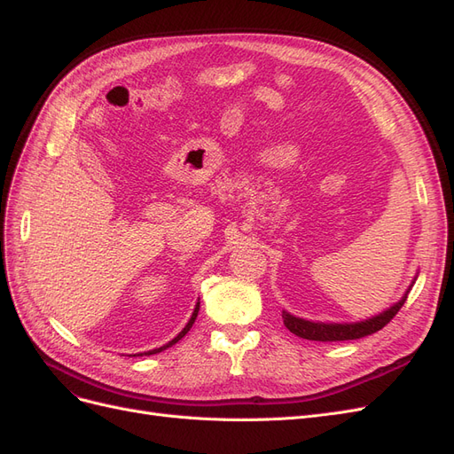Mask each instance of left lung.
<instances>
[{
  "label": "left lung",
  "instance_id": "left-lung-1",
  "mask_svg": "<svg viewBox=\"0 0 454 454\" xmlns=\"http://www.w3.org/2000/svg\"><path fill=\"white\" fill-rule=\"evenodd\" d=\"M405 299H407V294L402 297L400 303H395L392 309L384 310L382 314L375 316V318L360 322V324H314V322L295 318V316L287 312H282V318H284V325L301 339L320 340V342L354 340V339H362L380 332V329L387 324H390L394 316L400 312Z\"/></svg>",
  "mask_w": 454,
  "mask_h": 454
}]
</instances>
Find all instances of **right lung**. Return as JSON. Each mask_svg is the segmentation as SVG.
Segmentation results:
<instances>
[{
  "label": "right lung",
  "instance_id": "right-lung-1",
  "mask_svg": "<svg viewBox=\"0 0 454 454\" xmlns=\"http://www.w3.org/2000/svg\"><path fill=\"white\" fill-rule=\"evenodd\" d=\"M199 305H200V303H197V307H195V310H193V316H191V320H189V322H187V325H185V327L182 329V332H180V335H177V337H174V339H172V340L168 342V345H164V347H160V348H157V350H151V352H145V354H147V356H149V354H157V352H160V350H167L168 347L176 345V342H177V340H180V339H182V337H184V335H185V333L189 332V329H191V325H193V324H195V320H197V314H199Z\"/></svg>",
  "mask_w": 454,
  "mask_h": 454
}]
</instances>
